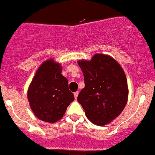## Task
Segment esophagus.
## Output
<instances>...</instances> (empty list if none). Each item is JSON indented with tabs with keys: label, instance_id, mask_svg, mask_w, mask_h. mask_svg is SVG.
<instances>
[{
	"label": "esophagus",
	"instance_id": "1",
	"mask_svg": "<svg viewBox=\"0 0 155 155\" xmlns=\"http://www.w3.org/2000/svg\"><path fill=\"white\" fill-rule=\"evenodd\" d=\"M78 95H79V92L78 91H76V92H75L74 93V97H75V99H77V97H78Z\"/></svg>",
	"mask_w": 155,
	"mask_h": 155
}]
</instances>
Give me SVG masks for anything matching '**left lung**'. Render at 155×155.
Returning a JSON list of instances; mask_svg holds the SVG:
<instances>
[{"label":"left lung","instance_id":"obj_1","mask_svg":"<svg viewBox=\"0 0 155 155\" xmlns=\"http://www.w3.org/2000/svg\"><path fill=\"white\" fill-rule=\"evenodd\" d=\"M84 76L85 87L77 100L87 118L104 126L121 114L127 102L128 88L125 73L115 59L96 54L90 61H79Z\"/></svg>","mask_w":155,"mask_h":155}]
</instances>
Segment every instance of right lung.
<instances>
[{
  "label": "right lung",
  "mask_w": 155,
  "mask_h": 155,
  "mask_svg": "<svg viewBox=\"0 0 155 155\" xmlns=\"http://www.w3.org/2000/svg\"><path fill=\"white\" fill-rule=\"evenodd\" d=\"M31 109L41 120L55 123L63 117L68 106L74 100L67 79L62 75L60 64L52 59L41 65L28 91Z\"/></svg>",
  "instance_id": "1"
}]
</instances>
